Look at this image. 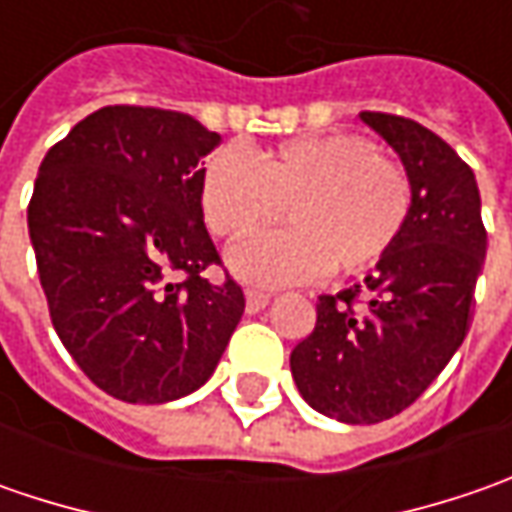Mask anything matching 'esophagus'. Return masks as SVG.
Masks as SVG:
<instances>
[{
	"mask_svg": "<svg viewBox=\"0 0 512 512\" xmlns=\"http://www.w3.org/2000/svg\"><path fill=\"white\" fill-rule=\"evenodd\" d=\"M247 299V313H259V310H265L267 302H270V293H265V290H247L245 293Z\"/></svg>",
	"mask_w": 512,
	"mask_h": 512,
	"instance_id": "1",
	"label": "esophagus"
}]
</instances>
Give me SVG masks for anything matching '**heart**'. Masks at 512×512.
I'll use <instances>...</instances> for the list:
<instances>
[{
    "mask_svg": "<svg viewBox=\"0 0 512 512\" xmlns=\"http://www.w3.org/2000/svg\"><path fill=\"white\" fill-rule=\"evenodd\" d=\"M202 216L213 236L242 239L276 222L293 227L233 250V270L259 285H293L327 270L362 273L396 247L413 213L407 170L356 133L282 142L256 159L242 145L219 148L202 168Z\"/></svg>",
    "mask_w": 512,
    "mask_h": 512,
    "instance_id": "obj_1",
    "label": "heart"
}]
</instances>
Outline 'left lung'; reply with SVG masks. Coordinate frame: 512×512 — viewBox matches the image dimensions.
<instances>
[{
	"label": "left lung",
	"instance_id": "left-lung-1",
	"mask_svg": "<svg viewBox=\"0 0 512 512\" xmlns=\"http://www.w3.org/2000/svg\"><path fill=\"white\" fill-rule=\"evenodd\" d=\"M402 156L413 213L364 285L319 296L316 327L290 353L293 382L313 410L347 424L393 419L416 402L470 330L487 253L470 165L413 119L362 110Z\"/></svg>",
	"mask_w": 512,
	"mask_h": 512
}]
</instances>
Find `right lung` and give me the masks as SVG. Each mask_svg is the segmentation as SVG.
Here are the masks:
<instances>
[{
  "label": "right lung",
  "mask_w": 512,
  "mask_h": 512,
  "mask_svg": "<svg viewBox=\"0 0 512 512\" xmlns=\"http://www.w3.org/2000/svg\"><path fill=\"white\" fill-rule=\"evenodd\" d=\"M219 133L179 110L110 105L39 165L28 230L50 322L99 390L182 399L213 376L245 313L199 202Z\"/></svg>",
  "instance_id": "1"
}]
</instances>
